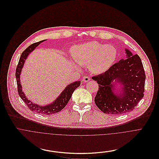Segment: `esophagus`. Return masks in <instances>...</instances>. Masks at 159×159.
<instances>
[{
  "label": "esophagus",
  "instance_id": "obj_1",
  "mask_svg": "<svg viewBox=\"0 0 159 159\" xmlns=\"http://www.w3.org/2000/svg\"><path fill=\"white\" fill-rule=\"evenodd\" d=\"M82 80H83L84 83H87V82H88V81H90V78H89V77H88V76H84V77L83 78Z\"/></svg>",
  "mask_w": 159,
  "mask_h": 159
}]
</instances>
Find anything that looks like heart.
<instances>
[{
	"instance_id": "b5f03b06",
	"label": "heart",
	"mask_w": 159,
	"mask_h": 159,
	"mask_svg": "<svg viewBox=\"0 0 159 159\" xmlns=\"http://www.w3.org/2000/svg\"><path fill=\"white\" fill-rule=\"evenodd\" d=\"M73 57L80 65H89L95 74H102L111 68L117 57V50L112 45L97 41L81 44L73 50Z\"/></svg>"
}]
</instances>
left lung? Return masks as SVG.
<instances>
[{
    "instance_id": "left-lung-1",
    "label": "left lung",
    "mask_w": 159,
    "mask_h": 159,
    "mask_svg": "<svg viewBox=\"0 0 159 159\" xmlns=\"http://www.w3.org/2000/svg\"><path fill=\"white\" fill-rule=\"evenodd\" d=\"M121 59L110 70L92 79L99 89L94 102L107 114L121 115L132 111L143 97L145 74L140 57L125 49Z\"/></svg>"
}]
</instances>
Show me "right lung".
Returning a JSON list of instances; mask_svg holds the SVG:
<instances>
[{
  "label": "right lung",
  "mask_w": 159,
  "mask_h": 159,
  "mask_svg": "<svg viewBox=\"0 0 159 159\" xmlns=\"http://www.w3.org/2000/svg\"><path fill=\"white\" fill-rule=\"evenodd\" d=\"M46 40H43L39 42L34 43L29 46L21 54L19 61L18 63V65L16 68V77L17 80V90L18 93L21 99L24 101V102L27 105L28 108L32 111H34L38 113L44 114V115H52L56 113H57L62 110L64 108L66 105L68 104V102L70 101L72 94L74 92V91L80 86L81 84L80 81H74L73 83H71V84H68L63 90L61 93L59 95V96L56 98V99L54 100L52 103L48 104L46 105H41L39 104L34 103L32 102L30 100H29L27 97L25 96V93L22 91V87L20 84V76L21 74L22 69L24 67V63L27 59L29 55L31 52H33L36 48L43 41H45Z\"/></svg>",
  "instance_id": "add662e5"
}]
</instances>
